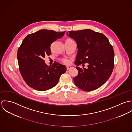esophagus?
<instances>
[{
    "label": "esophagus",
    "instance_id": "1",
    "mask_svg": "<svg viewBox=\"0 0 132 132\" xmlns=\"http://www.w3.org/2000/svg\"><path fill=\"white\" fill-rule=\"evenodd\" d=\"M71 68V67H70V66H67V70L70 69Z\"/></svg>",
    "mask_w": 132,
    "mask_h": 132
}]
</instances>
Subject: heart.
Instances as JSON below:
<instances>
[{"instance_id":"b5f03b06","label":"heart","mask_w":132,"mask_h":132,"mask_svg":"<svg viewBox=\"0 0 132 132\" xmlns=\"http://www.w3.org/2000/svg\"><path fill=\"white\" fill-rule=\"evenodd\" d=\"M67 40H71V39H67ZM62 62L64 63V64H69V63H70V61H69V59H62Z\"/></svg>"}]
</instances>
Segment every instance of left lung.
Segmentation results:
<instances>
[{
  "mask_svg": "<svg viewBox=\"0 0 132 132\" xmlns=\"http://www.w3.org/2000/svg\"><path fill=\"white\" fill-rule=\"evenodd\" d=\"M76 40L78 48L75 61L77 66L88 63V68L76 67L78 75L74 82L85 91L96 90L110 77L114 66V52L105 36L90 29L67 32Z\"/></svg>",
  "mask_w": 132,
  "mask_h": 132,
  "instance_id": "left-lung-1",
  "label": "left lung"
}]
</instances>
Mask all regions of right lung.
<instances>
[{
  "instance_id": "obj_1",
  "label": "right lung",
  "mask_w": 132,
  "mask_h": 132,
  "mask_svg": "<svg viewBox=\"0 0 132 132\" xmlns=\"http://www.w3.org/2000/svg\"><path fill=\"white\" fill-rule=\"evenodd\" d=\"M65 32L41 29L24 39L18 50L17 59L21 75L30 87L41 91L49 90L66 72L65 65L55 62L48 66L43 60L51 54V44Z\"/></svg>"
}]
</instances>
